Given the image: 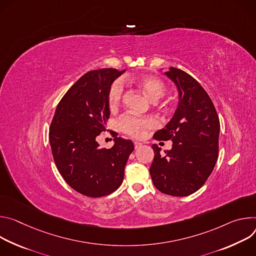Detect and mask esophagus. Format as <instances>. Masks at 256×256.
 <instances>
[{
	"label": "esophagus",
	"instance_id": "34e87169",
	"mask_svg": "<svg viewBox=\"0 0 256 256\" xmlns=\"http://www.w3.org/2000/svg\"><path fill=\"white\" fill-rule=\"evenodd\" d=\"M141 146H142V144L139 142V141H134V146H135V148H140Z\"/></svg>",
	"mask_w": 256,
	"mask_h": 256
}]
</instances>
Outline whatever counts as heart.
<instances>
[{
    "label": "heart",
    "mask_w": 256,
    "mask_h": 256,
    "mask_svg": "<svg viewBox=\"0 0 256 256\" xmlns=\"http://www.w3.org/2000/svg\"><path fill=\"white\" fill-rule=\"evenodd\" d=\"M126 81H131L136 84L152 102H158L166 92L164 83L154 76L141 75L132 79H126ZM123 94L124 86L122 81L116 80L110 85L108 94V102L110 110H115L119 106ZM156 125L158 121L154 118H138L132 115H125L119 121L120 129L133 137L142 136L148 129L154 128Z\"/></svg>",
    "instance_id": "heart-1"
}]
</instances>
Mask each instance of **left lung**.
<instances>
[{
  "mask_svg": "<svg viewBox=\"0 0 256 256\" xmlns=\"http://www.w3.org/2000/svg\"><path fill=\"white\" fill-rule=\"evenodd\" d=\"M164 74L176 85L178 106L154 138L171 139L173 146L162 156L152 144L150 173L158 190L183 197L196 192L212 172L218 160L220 120L208 92L192 76L174 67Z\"/></svg>",
  "mask_w": 256,
  "mask_h": 256,
  "instance_id": "1",
  "label": "left lung"
}]
</instances>
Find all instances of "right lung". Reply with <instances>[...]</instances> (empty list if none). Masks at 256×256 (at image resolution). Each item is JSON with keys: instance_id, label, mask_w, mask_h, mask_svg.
Masks as SVG:
<instances>
[{"instance_id": "1", "label": "right lung", "mask_w": 256, "mask_h": 256, "mask_svg": "<svg viewBox=\"0 0 256 256\" xmlns=\"http://www.w3.org/2000/svg\"><path fill=\"white\" fill-rule=\"evenodd\" d=\"M126 70L90 71L80 77L56 108L50 128L54 164L67 184L88 197H102L117 190L134 150L131 140L114 138L112 148H100L96 137L110 117L108 94Z\"/></svg>"}]
</instances>
